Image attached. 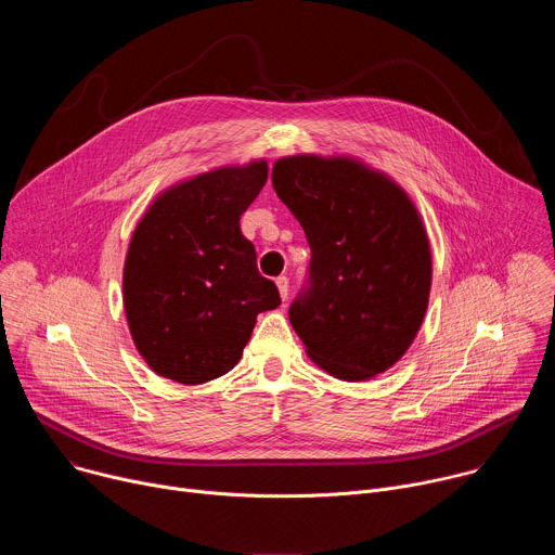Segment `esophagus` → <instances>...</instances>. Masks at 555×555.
Here are the masks:
<instances>
[{
    "mask_svg": "<svg viewBox=\"0 0 555 555\" xmlns=\"http://www.w3.org/2000/svg\"><path fill=\"white\" fill-rule=\"evenodd\" d=\"M276 287H279L281 298L285 300L287 294H289V279H287V276H279V279H276Z\"/></svg>",
    "mask_w": 555,
    "mask_h": 555,
    "instance_id": "1",
    "label": "esophagus"
}]
</instances>
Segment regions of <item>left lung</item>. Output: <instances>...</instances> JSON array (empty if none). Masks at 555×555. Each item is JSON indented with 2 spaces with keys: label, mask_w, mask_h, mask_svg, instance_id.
Here are the masks:
<instances>
[{
  "label": "left lung",
  "mask_w": 555,
  "mask_h": 555,
  "mask_svg": "<svg viewBox=\"0 0 555 555\" xmlns=\"http://www.w3.org/2000/svg\"><path fill=\"white\" fill-rule=\"evenodd\" d=\"M272 186L311 248L289 305L307 356L347 382L384 373L428 307L433 261L420 212L398 184L347 157H283Z\"/></svg>",
  "instance_id": "left-lung-1"
}]
</instances>
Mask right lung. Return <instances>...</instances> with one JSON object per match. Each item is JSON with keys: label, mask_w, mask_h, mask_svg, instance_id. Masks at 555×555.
Wrapping results in <instances>:
<instances>
[{"label": "right lung", "mask_w": 555, "mask_h": 555, "mask_svg": "<svg viewBox=\"0 0 555 555\" xmlns=\"http://www.w3.org/2000/svg\"><path fill=\"white\" fill-rule=\"evenodd\" d=\"M266 180L263 160L202 173L163 193L140 219L125 261V311L157 375L202 384L228 373L257 315L281 305L240 228Z\"/></svg>", "instance_id": "add662e5"}]
</instances>
